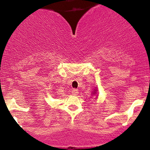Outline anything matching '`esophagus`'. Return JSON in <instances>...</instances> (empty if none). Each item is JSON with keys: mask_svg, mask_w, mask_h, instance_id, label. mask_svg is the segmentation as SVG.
Masks as SVG:
<instances>
[{"mask_svg": "<svg viewBox=\"0 0 150 150\" xmlns=\"http://www.w3.org/2000/svg\"><path fill=\"white\" fill-rule=\"evenodd\" d=\"M71 93L73 95H77L78 94V90L77 89H71Z\"/></svg>", "mask_w": 150, "mask_h": 150, "instance_id": "obj_1", "label": "esophagus"}]
</instances>
